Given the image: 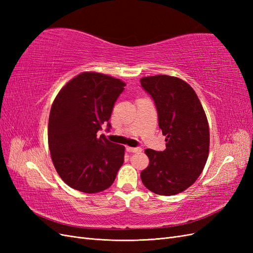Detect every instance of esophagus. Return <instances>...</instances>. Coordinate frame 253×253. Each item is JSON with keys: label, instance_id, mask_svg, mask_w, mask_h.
<instances>
[{"label": "esophagus", "instance_id": "obj_1", "mask_svg": "<svg viewBox=\"0 0 253 253\" xmlns=\"http://www.w3.org/2000/svg\"><path fill=\"white\" fill-rule=\"evenodd\" d=\"M126 151L129 152V153H139V152L142 151V149L141 148H129V147H127Z\"/></svg>", "mask_w": 253, "mask_h": 253}]
</instances>
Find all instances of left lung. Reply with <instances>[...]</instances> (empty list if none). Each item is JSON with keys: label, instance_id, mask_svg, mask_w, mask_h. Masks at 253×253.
Wrapping results in <instances>:
<instances>
[{"label": "left lung", "instance_id": "1", "mask_svg": "<svg viewBox=\"0 0 253 253\" xmlns=\"http://www.w3.org/2000/svg\"><path fill=\"white\" fill-rule=\"evenodd\" d=\"M158 115L166 136V150H145L150 159L140 173L145 188L170 196L193 185L203 172L209 154V126L194 89L179 78L167 75L140 79Z\"/></svg>", "mask_w": 253, "mask_h": 253}]
</instances>
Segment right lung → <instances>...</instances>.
<instances>
[{"label":"right lung","instance_id":"add662e5","mask_svg":"<svg viewBox=\"0 0 253 253\" xmlns=\"http://www.w3.org/2000/svg\"><path fill=\"white\" fill-rule=\"evenodd\" d=\"M126 83L98 73H82L59 91L48 120L53 166L65 183L84 193L111 187L125 162V147L97 132L106 125Z\"/></svg>","mask_w":253,"mask_h":253}]
</instances>
